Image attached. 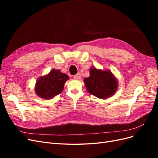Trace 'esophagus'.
I'll return each mask as SVG.
<instances>
[{"label":"esophagus","instance_id":"34e87169","mask_svg":"<svg viewBox=\"0 0 158 158\" xmlns=\"http://www.w3.org/2000/svg\"><path fill=\"white\" fill-rule=\"evenodd\" d=\"M80 78H81V75L79 73L76 74V75L74 76V78L76 80H79V79H80Z\"/></svg>","mask_w":158,"mask_h":158}]
</instances>
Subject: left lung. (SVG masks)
<instances>
[{"label":"left lung","mask_w":158,"mask_h":158,"mask_svg":"<svg viewBox=\"0 0 158 158\" xmlns=\"http://www.w3.org/2000/svg\"><path fill=\"white\" fill-rule=\"evenodd\" d=\"M89 76L84 80L88 92L99 99L111 97L117 90L118 81L109 70L92 67Z\"/></svg>","instance_id":"1"}]
</instances>
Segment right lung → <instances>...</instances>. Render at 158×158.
<instances>
[{
  "label": "right lung",
  "instance_id": "obj_1",
  "mask_svg": "<svg viewBox=\"0 0 158 158\" xmlns=\"http://www.w3.org/2000/svg\"><path fill=\"white\" fill-rule=\"evenodd\" d=\"M69 76L58 69H52L49 74L42 76L35 83V92L44 99H51L63 91L65 82Z\"/></svg>",
  "mask_w": 158,
  "mask_h": 158
}]
</instances>
